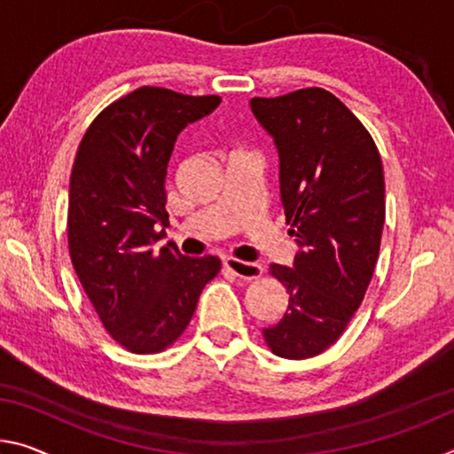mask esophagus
<instances>
[{"instance_id": "34e87169", "label": "esophagus", "mask_w": 454, "mask_h": 454, "mask_svg": "<svg viewBox=\"0 0 454 454\" xmlns=\"http://www.w3.org/2000/svg\"><path fill=\"white\" fill-rule=\"evenodd\" d=\"M226 269L232 272V275H236L242 280H253V278H258L262 275V264L258 262H244V261H239V258H226Z\"/></svg>"}]
</instances>
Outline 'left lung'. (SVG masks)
Wrapping results in <instances>:
<instances>
[{
    "instance_id": "left-lung-1",
    "label": "left lung",
    "mask_w": 454,
    "mask_h": 454,
    "mask_svg": "<svg viewBox=\"0 0 454 454\" xmlns=\"http://www.w3.org/2000/svg\"><path fill=\"white\" fill-rule=\"evenodd\" d=\"M250 109L275 141L280 201L299 247L293 266L270 264L289 307L262 335L272 354L307 359L340 340L368 291L386 218L382 160L368 129L323 89L256 97Z\"/></svg>"
}]
</instances>
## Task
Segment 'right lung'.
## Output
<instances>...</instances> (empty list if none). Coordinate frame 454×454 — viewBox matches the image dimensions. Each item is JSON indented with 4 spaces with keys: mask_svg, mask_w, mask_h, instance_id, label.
<instances>
[{
    "mask_svg": "<svg viewBox=\"0 0 454 454\" xmlns=\"http://www.w3.org/2000/svg\"><path fill=\"white\" fill-rule=\"evenodd\" d=\"M220 97L141 86L86 129L70 176L68 250L105 329L133 354H157L188 327L215 256L157 248L168 226L165 177L177 135Z\"/></svg>",
    "mask_w": 454,
    "mask_h": 454,
    "instance_id": "add662e5",
    "label": "right lung"
}]
</instances>
